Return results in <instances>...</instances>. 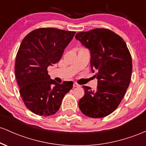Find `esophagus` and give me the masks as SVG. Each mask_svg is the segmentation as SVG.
Segmentation results:
<instances>
[{
  "label": "esophagus",
  "instance_id": "1",
  "mask_svg": "<svg viewBox=\"0 0 146 146\" xmlns=\"http://www.w3.org/2000/svg\"><path fill=\"white\" fill-rule=\"evenodd\" d=\"M80 85H79L78 84H77V83H74L73 84V87H80Z\"/></svg>",
  "mask_w": 146,
  "mask_h": 146
}]
</instances>
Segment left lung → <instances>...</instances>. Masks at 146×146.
Returning <instances> with one entry per match:
<instances>
[{
	"label": "left lung",
	"instance_id": "left-lung-1",
	"mask_svg": "<svg viewBox=\"0 0 146 146\" xmlns=\"http://www.w3.org/2000/svg\"><path fill=\"white\" fill-rule=\"evenodd\" d=\"M75 39L90 51V66L98 79L92 90L83 86L84 95L79 101L84 115L102 118L117 109L131 80L132 58L123 38L107 29L78 33Z\"/></svg>",
	"mask_w": 146,
	"mask_h": 146
}]
</instances>
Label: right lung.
Instances as JSON below:
<instances>
[{"label": "right lung", "mask_w": 146, "mask_h": 146, "mask_svg": "<svg viewBox=\"0 0 146 146\" xmlns=\"http://www.w3.org/2000/svg\"><path fill=\"white\" fill-rule=\"evenodd\" d=\"M75 33L55 28H40L28 33L22 41L16 55L15 75L22 100L36 115H54L73 87L71 82L59 84L51 80L47 68L60 61Z\"/></svg>", "instance_id": "obj_1"}]
</instances>
